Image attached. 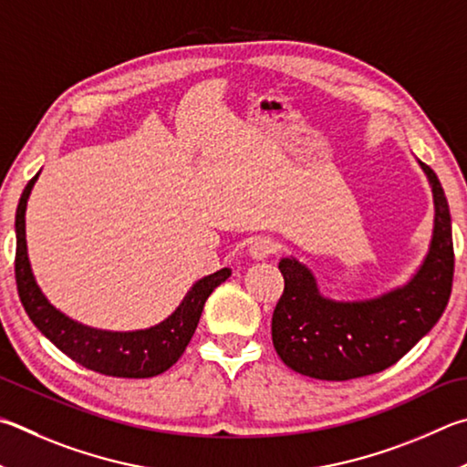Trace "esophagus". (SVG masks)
<instances>
[{"label":"esophagus","mask_w":467,"mask_h":467,"mask_svg":"<svg viewBox=\"0 0 467 467\" xmlns=\"http://www.w3.org/2000/svg\"><path fill=\"white\" fill-rule=\"evenodd\" d=\"M275 251H277V243L271 239V236H257V239H253L249 244V255L257 261L274 255Z\"/></svg>","instance_id":"esophagus-1"}]
</instances>
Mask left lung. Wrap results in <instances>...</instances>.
<instances>
[{
  "label": "left lung",
  "instance_id": "left-lung-1",
  "mask_svg": "<svg viewBox=\"0 0 467 467\" xmlns=\"http://www.w3.org/2000/svg\"><path fill=\"white\" fill-rule=\"evenodd\" d=\"M419 165L433 190L435 224L425 261L404 285L378 298L337 302L320 294L304 263L279 261L284 294L271 318V338L287 368L328 381L378 374L437 325L453 284L451 214L435 171L422 161Z\"/></svg>",
  "mask_w": 467,
  "mask_h": 467
}]
</instances>
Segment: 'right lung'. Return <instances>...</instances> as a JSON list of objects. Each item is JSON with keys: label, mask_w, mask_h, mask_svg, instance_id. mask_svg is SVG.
<instances>
[{"label": "right lung", "mask_w": 467, "mask_h": 467, "mask_svg": "<svg viewBox=\"0 0 467 467\" xmlns=\"http://www.w3.org/2000/svg\"><path fill=\"white\" fill-rule=\"evenodd\" d=\"M36 180L38 175H34L24 188L16 210V284L22 306L34 327L67 358L98 374L114 378H152L163 374L183 355L196 333L208 296L231 277V269L224 267L198 279L173 315L150 328L116 333L81 325L47 300L32 274L26 247V204Z\"/></svg>", "instance_id": "add662e5"}]
</instances>
